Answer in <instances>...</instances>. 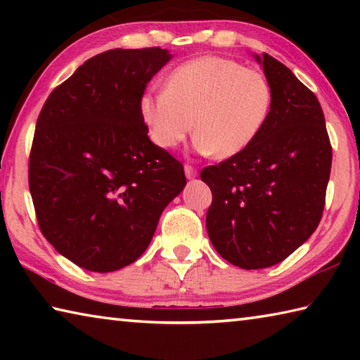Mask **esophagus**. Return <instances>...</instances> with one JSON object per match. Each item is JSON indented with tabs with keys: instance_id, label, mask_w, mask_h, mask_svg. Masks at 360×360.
<instances>
[{
	"instance_id": "obj_1",
	"label": "esophagus",
	"mask_w": 360,
	"mask_h": 360,
	"mask_svg": "<svg viewBox=\"0 0 360 360\" xmlns=\"http://www.w3.org/2000/svg\"><path fill=\"white\" fill-rule=\"evenodd\" d=\"M184 173H186V178H187V179H193L195 176H197V169H195V168L191 167V165H186V167H184Z\"/></svg>"
}]
</instances>
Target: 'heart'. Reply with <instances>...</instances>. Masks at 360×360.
Listing matches in <instances>:
<instances>
[{
	"label": "heart",
	"instance_id": "b5f03b06",
	"mask_svg": "<svg viewBox=\"0 0 360 360\" xmlns=\"http://www.w3.org/2000/svg\"><path fill=\"white\" fill-rule=\"evenodd\" d=\"M271 100L270 84L260 72L235 60L206 56L176 66L165 90L144 92L138 109L150 139L160 148H176L195 125V150L230 158L257 139Z\"/></svg>",
	"mask_w": 360,
	"mask_h": 360
}]
</instances>
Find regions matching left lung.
<instances>
[{
	"instance_id": "obj_1",
	"label": "left lung",
	"mask_w": 360,
	"mask_h": 360,
	"mask_svg": "<svg viewBox=\"0 0 360 360\" xmlns=\"http://www.w3.org/2000/svg\"><path fill=\"white\" fill-rule=\"evenodd\" d=\"M255 62L271 89L264 130L241 154L206 167V230L221 257L245 270L276 265L318 229L332 146L316 95L268 53Z\"/></svg>"
}]
</instances>
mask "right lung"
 I'll return each mask as SVG.
<instances>
[{"instance_id": "add662e5", "label": "right lung", "mask_w": 360, "mask_h": 360, "mask_svg": "<svg viewBox=\"0 0 360 360\" xmlns=\"http://www.w3.org/2000/svg\"><path fill=\"white\" fill-rule=\"evenodd\" d=\"M167 49H112L49 95L30 154L36 217L58 254L109 273L148 249L158 219L186 187L181 162L148 136L138 101Z\"/></svg>"}]
</instances>
